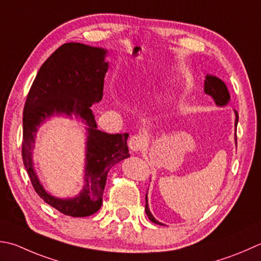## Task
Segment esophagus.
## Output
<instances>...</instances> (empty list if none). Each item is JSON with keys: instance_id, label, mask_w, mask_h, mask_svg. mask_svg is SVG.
<instances>
[{"instance_id": "obj_1", "label": "esophagus", "mask_w": 261, "mask_h": 261, "mask_svg": "<svg viewBox=\"0 0 261 261\" xmlns=\"http://www.w3.org/2000/svg\"><path fill=\"white\" fill-rule=\"evenodd\" d=\"M127 145H129V148L132 151H140L144 149L146 145V139L142 135H134L130 137Z\"/></svg>"}]
</instances>
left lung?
Masks as SVG:
<instances>
[{
    "mask_svg": "<svg viewBox=\"0 0 261 261\" xmlns=\"http://www.w3.org/2000/svg\"><path fill=\"white\" fill-rule=\"evenodd\" d=\"M203 91H205L206 94L211 95L212 98L215 100V103L219 106H224L228 103L229 100V94H228V90L226 88L225 84L223 83L221 79H218L217 76H214V75H206V79H205V83H203ZM236 126L238 125V121H239V114L238 112L236 111ZM236 140H237V137H236ZM146 214L148 218L150 219L152 223L155 224H162L160 222H157L156 219L154 218V216L151 215L150 212H149V208H148V202H147V196H146Z\"/></svg>",
    "mask_w": 261,
    "mask_h": 261,
    "instance_id": "left-lung-1",
    "label": "left lung"
}]
</instances>
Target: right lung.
I'll return each mask as SVG.
<instances>
[{"label": "right lung", "mask_w": 261, "mask_h": 261, "mask_svg": "<svg viewBox=\"0 0 261 261\" xmlns=\"http://www.w3.org/2000/svg\"><path fill=\"white\" fill-rule=\"evenodd\" d=\"M101 48L80 43H66L40 66L23 107L21 155L30 181L46 203L64 215L90 216L99 211L107 173L116 163L129 157V135H109L97 130L90 106L103 97L104 78L109 69ZM79 116L89 125L86 186L73 199L49 196L35 176L31 162L33 138L39 124L53 114Z\"/></svg>", "instance_id": "1"}]
</instances>
